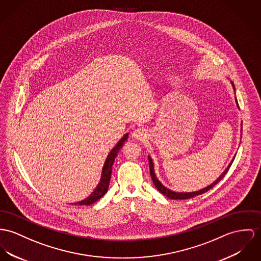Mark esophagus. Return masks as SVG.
<instances>
[{
  "label": "esophagus",
  "mask_w": 261,
  "mask_h": 261,
  "mask_svg": "<svg viewBox=\"0 0 261 261\" xmlns=\"http://www.w3.org/2000/svg\"><path fill=\"white\" fill-rule=\"evenodd\" d=\"M132 137H133L134 139H136V140H143V139H145V137H146V132H145V130H143V129H141V128H138V129H136V130L133 132Z\"/></svg>",
  "instance_id": "esophagus-1"
}]
</instances>
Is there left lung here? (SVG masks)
<instances>
[{"label":"left lung","mask_w":261,"mask_h":261,"mask_svg":"<svg viewBox=\"0 0 261 261\" xmlns=\"http://www.w3.org/2000/svg\"><path fill=\"white\" fill-rule=\"evenodd\" d=\"M231 85H232V87H233V90L236 91L234 84H233L232 81H231ZM236 102H237V105H238V107H239V103H238V100H237V97H236ZM241 131H242V125H241ZM234 158H236V157H233V159L229 163V165H228L227 168L223 171V173L221 174V176H220L217 180H215L213 184H211L210 186H207V187L201 189L200 191H196V192H191V193H179V192L171 191V190H169L168 188H166L165 186L162 185V182H161L160 180L156 178V175H155V172H154V163H153V161H152V158H151L150 156L148 157V159H149V167H150V175H151V178H152V180H153V182H154L155 187L157 188V190L160 192L161 194H163L164 196H166V197H168V198H170V199H172V200H187V199L194 198V197H196V196H199V195H201V194H203V193L210 191L211 189H213V188L225 176V174L227 173L228 169L230 168L232 162L234 160Z\"/></svg>","instance_id":"1"}]
</instances>
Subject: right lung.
Segmentation results:
<instances>
[{
  "mask_svg": "<svg viewBox=\"0 0 261 261\" xmlns=\"http://www.w3.org/2000/svg\"><path fill=\"white\" fill-rule=\"evenodd\" d=\"M128 139V133L125 134L123 136V138H121V140L118 142V144L110 151V153L108 154L104 166L102 168V174H101L100 181L97 185V187L95 188V190L91 193L90 196H88L86 199L79 201V202H74L71 204H79V205H89L94 203L95 201H98L101 199L108 191V187H109V181L111 178V173H112V166L114 164L115 158L118 154V152L120 151L121 148L123 147L124 143Z\"/></svg>",
  "mask_w": 261,
  "mask_h": 261,
  "instance_id": "right-lung-1",
  "label": "right lung"
}]
</instances>
